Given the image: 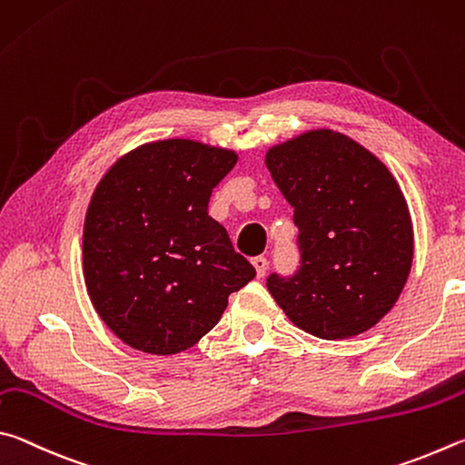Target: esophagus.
<instances>
[{"instance_id":"obj_1","label":"esophagus","mask_w":465,"mask_h":465,"mask_svg":"<svg viewBox=\"0 0 465 465\" xmlns=\"http://www.w3.org/2000/svg\"><path fill=\"white\" fill-rule=\"evenodd\" d=\"M267 259L263 257V255H257V257H253V267H255V272H257V278H263L265 275V272H267Z\"/></svg>"}]
</instances>
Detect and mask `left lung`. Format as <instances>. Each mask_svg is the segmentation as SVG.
<instances>
[{"instance_id": "left-lung-1", "label": "left lung", "mask_w": 465, "mask_h": 465, "mask_svg": "<svg viewBox=\"0 0 465 465\" xmlns=\"http://www.w3.org/2000/svg\"><path fill=\"white\" fill-rule=\"evenodd\" d=\"M294 208L300 267L267 290L288 319L319 339H347L390 312L411 273L409 206L376 154L335 130H311L265 154Z\"/></svg>"}]
</instances>
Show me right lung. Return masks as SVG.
<instances>
[{
	"label": "right lung",
	"mask_w": 465,
	"mask_h": 465,
	"mask_svg": "<svg viewBox=\"0 0 465 465\" xmlns=\"http://www.w3.org/2000/svg\"><path fill=\"white\" fill-rule=\"evenodd\" d=\"M234 163V151L169 138L126 153L97 183L84 224L85 286L100 319L133 349L193 347L228 296L255 278L208 216L212 190Z\"/></svg>",
	"instance_id": "1"
}]
</instances>
